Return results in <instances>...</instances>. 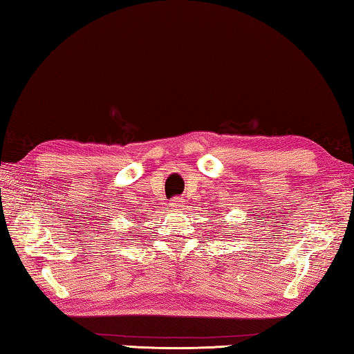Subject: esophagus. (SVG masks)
<instances>
[{
  "label": "esophagus",
  "mask_w": 354,
  "mask_h": 354,
  "mask_svg": "<svg viewBox=\"0 0 354 354\" xmlns=\"http://www.w3.org/2000/svg\"><path fill=\"white\" fill-rule=\"evenodd\" d=\"M183 203H185V201L182 199V198H176V199H172L171 201V207L174 209V210H178V209H182L183 207Z\"/></svg>",
  "instance_id": "1"
}]
</instances>
